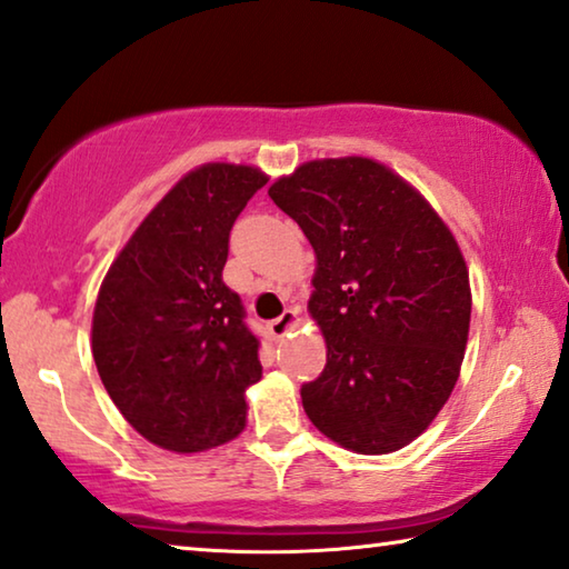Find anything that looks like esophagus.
<instances>
[{"mask_svg": "<svg viewBox=\"0 0 569 569\" xmlns=\"http://www.w3.org/2000/svg\"><path fill=\"white\" fill-rule=\"evenodd\" d=\"M296 325H299V313H296L293 309H288L278 319L268 321V335L273 337V339H283Z\"/></svg>", "mask_w": 569, "mask_h": 569, "instance_id": "1", "label": "esophagus"}]
</instances>
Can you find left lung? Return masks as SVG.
<instances>
[{
	"instance_id": "8db88e82",
	"label": "left lung",
	"mask_w": 569,
	"mask_h": 569,
	"mask_svg": "<svg viewBox=\"0 0 569 569\" xmlns=\"http://www.w3.org/2000/svg\"><path fill=\"white\" fill-rule=\"evenodd\" d=\"M268 197L317 256L309 311L327 366L301 386L303 411L339 447L396 452L460 378L472 311L460 244L411 183L370 158L309 160Z\"/></svg>"
}]
</instances>
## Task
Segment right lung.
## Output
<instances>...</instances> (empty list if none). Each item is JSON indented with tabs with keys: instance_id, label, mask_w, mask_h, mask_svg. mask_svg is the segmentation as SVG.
I'll return each instance as SVG.
<instances>
[{
	"instance_id": "add662e5",
	"label": "right lung",
	"mask_w": 569,
	"mask_h": 569,
	"mask_svg": "<svg viewBox=\"0 0 569 569\" xmlns=\"http://www.w3.org/2000/svg\"><path fill=\"white\" fill-rule=\"evenodd\" d=\"M266 183L252 166L193 168L101 281L91 321L101 383L134 431L171 452H203L244 429L260 342L222 270L234 219Z\"/></svg>"
}]
</instances>
